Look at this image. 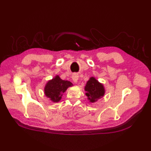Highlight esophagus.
<instances>
[{"label":"esophagus","instance_id":"1","mask_svg":"<svg viewBox=\"0 0 151 151\" xmlns=\"http://www.w3.org/2000/svg\"><path fill=\"white\" fill-rule=\"evenodd\" d=\"M72 78L74 82H76L78 79V75L76 73H74L72 76Z\"/></svg>","mask_w":151,"mask_h":151}]
</instances>
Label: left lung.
Segmentation results:
<instances>
[{"label": "left lung", "mask_w": 151, "mask_h": 151, "mask_svg": "<svg viewBox=\"0 0 151 151\" xmlns=\"http://www.w3.org/2000/svg\"><path fill=\"white\" fill-rule=\"evenodd\" d=\"M87 91L86 95L88 97L90 102H94L98 99L101 98L104 94V89L102 84H100L95 78L91 77L88 81L85 87Z\"/></svg>", "instance_id": "1"}]
</instances>
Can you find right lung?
Masks as SVG:
<instances>
[{"label":"right lung","instance_id":"add662e5","mask_svg":"<svg viewBox=\"0 0 151 151\" xmlns=\"http://www.w3.org/2000/svg\"><path fill=\"white\" fill-rule=\"evenodd\" d=\"M72 85L70 82L63 81L58 76H56L52 81L48 82L45 88V93L51 101L58 102L62 98L63 93L66 91L67 88Z\"/></svg>","mask_w":151,"mask_h":151}]
</instances>
